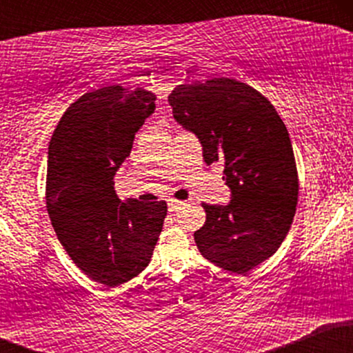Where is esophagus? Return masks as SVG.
<instances>
[{"label": "esophagus", "instance_id": "1", "mask_svg": "<svg viewBox=\"0 0 353 353\" xmlns=\"http://www.w3.org/2000/svg\"><path fill=\"white\" fill-rule=\"evenodd\" d=\"M185 204H188V202H185V201H177V199H169L168 201L169 210H171V212H174V210H177V209H181V208H184Z\"/></svg>", "mask_w": 353, "mask_h": 353}]
</instances>
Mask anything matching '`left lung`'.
I'll use <instances>...</instances> for the list:
<instances>
[{
  "label": "left lung",
  "instance_id": "obj_1",
  "mask_svg": "<svg viewBox=\"0 0 353 353\" xmlns=\"http://www.w3.org/2000/svg\"><path fill=\"white\" fill-rule=\"evenodd\" d=\"M174 119L194 132L205 164L224 163L228 205L202 204L197 249L229 272L272 257L292 225L299 177L289 132L270 101L241 81L181 84L169 94Z\"/></svg>",
  "mask_w": 353,
  "mask_h": 353
}]
</instances>
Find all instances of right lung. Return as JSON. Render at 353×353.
<instances>
[{"instance_id": "obj_1", "label": "right lung", "mask_w": 353, "mask_h": 353, "mask_svg": "<svg viewBox=\"0 0 353 353\" xmlns=\"http://www.w3.org/2000/svg\"><path fill=\"white\" fill-rule=\"evenodd\" d=\"M156 96L119 84L86 92L66 109L48 149L46 208L61 245L104 287L131 281L149 265L168 204L123 202L114 176L156 109Z\"/></svg>"}]
</instances>
